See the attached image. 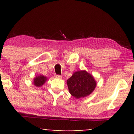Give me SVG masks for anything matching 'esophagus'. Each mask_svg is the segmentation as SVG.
<instances>
[{
	"instance_id": "1",
	"label": "esophagus",
	"mask_w": 134,
	"mask_h": 134,
	"mask_svg": "<svg viewBox=\"0 0 134 134\" xmlns=\"http://www.w3.org/2000/svg\"><path fill=\"white\" fill-rule=\"evenodd\" d=\"M55 77L57 78V79H62V76H60V75H55Z\"/></svg>"
}]
</instances>
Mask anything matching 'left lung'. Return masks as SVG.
<instances>
[{
  "instance_id": "8db88e82",
  "label": "left lung",
  "mask_w": 134,
  "mask_h": 134,
  "mask_svg": "<svg viewBox=\"0 0 134 134\" xmlns=\"http://www.w3.org/2000/svg\"><path fill=\"white\" fill-rule=\"evenodd\" d=\"M69 92L75 98L79 99L89 96L94 90L97 83L94 77L85 70L73 73L67 80Z\"/></svg>"
}]
</instances>
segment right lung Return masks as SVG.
I'll list each match as a JSON object with an SVG mask.
<instances>
[{
  "mask_svg": "<svg viewBox=\"0 0 134 134\" xmlns=\"http://www.w3.org/2000/svg\"><path fill=\"white\" fill-rule=\"evenodd\" d=\"M47 80V78L46 76H44L43 75H38L34 79L33 83L36 87H40L43 86Z\"/></svg>",
  "mask_w": 134,
  "mask_h": 134,
  "instance_id": "1",
  "label": "right lung"
}]
</instances>
